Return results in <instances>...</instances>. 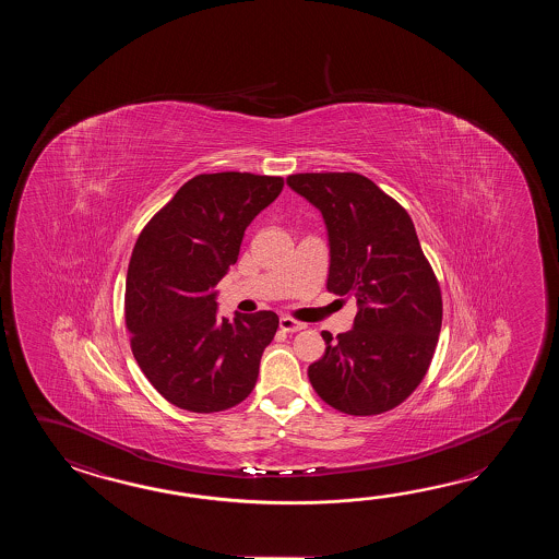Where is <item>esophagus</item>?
<instances>
[{"mask_svg":"<svg viewBox=\"0 0 559 559\" xmlns=\"http://www.w3.org/2000/svg\"><path fill=\"white\" fill-rule=\"evenodd\" d=\"M280 328H282V332L296 333L306 330V323L292 320V318H282V320H280Z\"/></svg>","mask_w":559,"mask_h":559,"instance_id":"esophagus-1","label":"esophagus"}]
</instances>
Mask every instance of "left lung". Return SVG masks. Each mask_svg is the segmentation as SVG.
Wrapping results in <instances>:
<instances>
[{
    "label": "left lung",
    "instance_id": "left-lung-1",
    "mask_svg": "<svg viewBox=\"0 0 559 559\" xmlns=\"http://www.w3.org/2000/svg\"><path fill=\"white\" fill-rule=\"evenodd\" d=\"M287 186L328 227V289L354 296L349 332H323L325 354L308 369L313 390L349 416L405 402L428 373L441 330V292L416 227L400 203L354 171L296 174Z\"/></svg>",
    "mask_w": 559,
    "mask_h": 559
}]
</instances>
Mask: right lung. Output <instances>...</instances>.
Here are the masks:
<instances>
[{"mask_svg": "<svg viewBox=\"0 0 559 559\" xmlns=\"http://www.w3.org/2000/svg\"><path fill=\"white\" fill-rule=\"evenodd\" d=\"M282 190L284 178L275 176H195L135 241L126 325L138 366L169 404L214 414L241 404L255 388L280 318L274 311L219 318L214 287L238 262L246 227Z\"/></svg>", "mask_w": 559, "mask_h": 559, "instance_id": "add662e5", "label": "right lung"}]
</instances>
